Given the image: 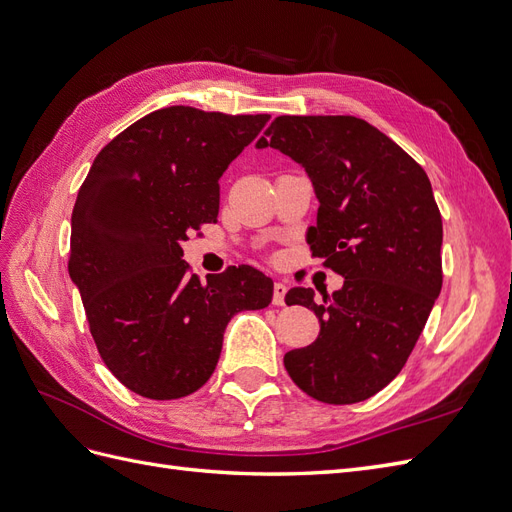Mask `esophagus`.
Instances as JSON below:
<instances>
[{
	"instance_id": "esophagus-1",
	"label": "esophagus",
	"mask_w": 512,
	"mask_h": 512,
	"mask_svg": "<svg viewBox=\"0 0 512 512\" xmlns=\"http://www.w3.org/2000/svg\"><path fill=\"white\" fill-rule=\"evenodd\" d=\"M286 292H288V286L284 282H275L273 284V305H284V299H286Z\"/></svg>"
}]
</instances>
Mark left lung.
I'll use <instances>...</instances> for the list:
<instances>
[{"mask_svg": "<svg viewBox=\"0 0 512 512\" xmlns=\"http://www.w3.org/2000/svg\"><path fill=\"white\" fill-rule=\"evenodd\" d=\"M256 147L305 168L320 200L307 243L344 277L322 303L312 288L288 290V305L320 320L314 344L286 352L288 376L322 404L369 399L406 365L442 290V215L429 177L352 115L275 117Z\"/></svg>", "mask_w": 512, "mask_h": 512, "instance_id": "left-lung-1", "label": "left lung"}]
</instances>
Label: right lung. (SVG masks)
<instances>
[{
  "label": "right lung",
  "mask_w": 512,
  "mask_h": 512,
  "mask_svg": "<svg viewBox=\"0 0 512 512\" xmlns=\"http://www.w3.org/2000/svg\"><path fill=\"white\" fill-rule=\"evenodd\" d=\"M269 115L153 111L94 160L72 211L68 271L111 374L136 395L179 399L218 365L228 320L271 303L254 267L198 275L181 243L220 211V177Z\"/></svg>",
  "instance_id": "1"
}]
</instances>
